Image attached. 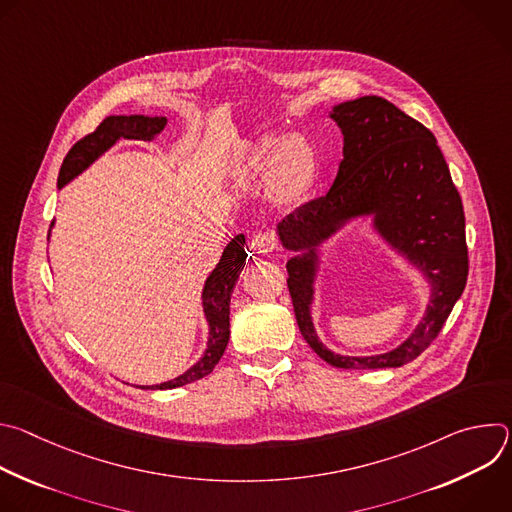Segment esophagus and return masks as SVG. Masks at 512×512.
<instances>
[{"mask_svg": "<svg viewBox=\"0 0 512 512\" xmlns=\"http://www.w3.org/2000/svg\"><path fill=\"white\" fill-rule=\"evenodd\" d=\"M251 249L257 253V255H271L275 251V241L271 235H257L253 241H251Z\"/></svg>", "mask_w": 512, "mask_h": 512, "instance_id": "esophagus-1", "label": "esophagus"}]
</instances>
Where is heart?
I'll return each mask as SVG.
<instances>
[{
	"label": "heart",
	"instance_id": "obj_1",
	"mask_svg": "<svg viewBox=\"0 0 512 512\" xmlns=\"http://www.w3.org/2000/svg\"><path fill=\"white\" fill-rule=\"evenodd\" d=\"M249 182L269 180L271 196L277 204H296L312 186L314 154L300 137H261L247 150L239 168Z\"/></svg>",
	"mask_w": 512,
	"mask_h": 512
}]
</instances>
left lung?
I'll return each mask as SVG.
<instances>
[{"label":"left lung","mask_w":512,"mask_h":512,"mask_svg":"<svg viewBox=\"0 0 512 512\" xmlns=\"http://www.w3.org/2000/svg\"><path fill=\"white\" fill-rule=\"evenodd\" d=\"M342 131V160L330 190L277 223L289 257L287 285L300 332L338 369H391L417 358L440 334L468 277L466 221L460 194L433 133L383 97L367 95L328 111ZM369 217L372 230L425 279L426 312L412 334L379 355L330 351L313 326L315 281L323 245L344 224Z\"/></svg>","instance_id":"8db88e82"}]
</instances>
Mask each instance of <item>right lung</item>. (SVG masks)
<instances>
[{"instance_id": "add662e5", "label": "right lung", "mask_w": 512, "mask_h": 512, "mask_svg": "<svg viewBox=\"0 0 512 512\" xmlns=\"http://www.w3.org/2000/svg\"><path fill=\"white\" fill-rule=\"evenodd\" d=\"M168 119L164 115H109L103 119V123L72 145L70 152L66 154L60 172H58V190L64 188L68 182L81 176L89 166H93L105 152H109L119 139H141L160 133L166 127ZM54 225V223H52ZM50 239V235H48ZM247 263L245 253V235H237L231 239V243L225 247L221 261L208 273L204 285H202V312L208 324V338L206 348L202 356L186 369L182 375H178L172 381H164L158 385H141L139 389H176L188 383H194L206 375L212 373V369L225 354V348L229 344L231 336V296L235 283Z\"/></svg>"}]
</instances>
